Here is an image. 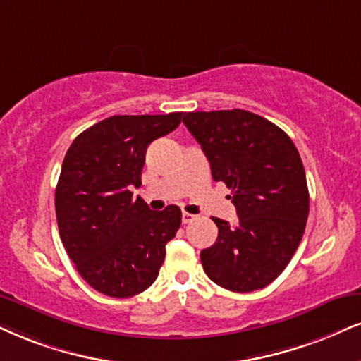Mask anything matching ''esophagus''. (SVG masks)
Instances as JSON below:
<instances>
[{"label":"esophagus","mask_w":361,"mask_h":361,"mask_svg":"<svg viewBox=\"0 0 361 361\" xmlns=\"http://www.w3.org/2000/svg\"><path fill=\"white\" fill-rule=\"evenodd\" d=\"M195 219L194 214H189V212H182V222L184 224H189V222H192Z\"/></svg>","instance_id":"1"}]
</instances>
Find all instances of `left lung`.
Listing matches in <instances>:
<instances>
[{
    "mask_svg": "<svg viewBox=\"0 0 361 361\" xmlns=\"http://www.w3.org/2000/svg\"><path fill=\"white\" fill-rule=\"evenodd\" d=\"M182 122L201 144L212 179L231 189L238 212L235 226L212 217L219 234L201 251L204 271L229 291L268 286L291 261L308 221L298 149L286 132L247 110L188 112Z\"/></svg>",
    "mask_w": 361,
    "mask_h": 361,
    "instance_id": "1",
    "label": "left lung"
}]
</instances>
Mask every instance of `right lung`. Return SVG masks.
Wrapping results in <instances>:
<instances>
[{
    "label": "right lung",
    "instance_id": "1",
    "mask_svg": "<svg viewBox=\"0 0 361 361\" xmlns=\"http://www.w3.org/2000/svg\"><path fill=\"white\" fill-rule=\"evenodd\" d=\"M180 120L182 112L114 115L80 133L66 150L55 190L58 229L80 276L102 295L145 291L180 228L179 207L150 211L132 192L142 185L147 147Z\"/></svg>",
    "mask_w": 361,
    "mask_h": 361
}]
</instances>
